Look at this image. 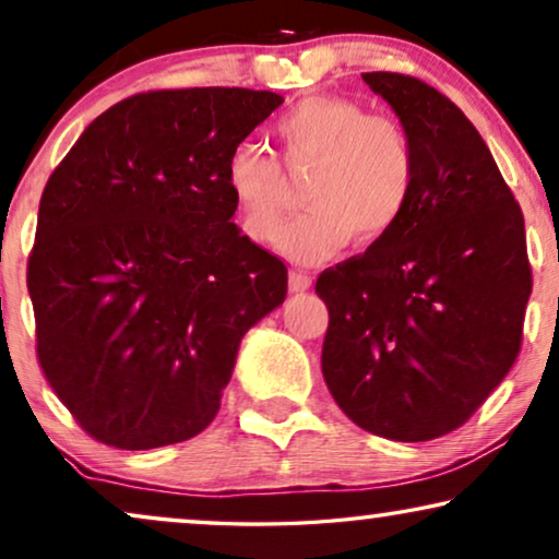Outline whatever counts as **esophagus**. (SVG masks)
<instances>
[{"instance_id":"obj_1","label":"esophagus","mask_w":559,"mask_h":559,"mask_svg":"<svg viewBox=\"0 0 559 559\" xmlns=\"http://www.w3.org/2000/svg\"><path fill=\"white\" fill-rule=\"evenodd\" d=\"M310 287H312V277L308 272H302V270L289 272V289H293V293H305V289H310Z\"/></svg>"}]
</instances>
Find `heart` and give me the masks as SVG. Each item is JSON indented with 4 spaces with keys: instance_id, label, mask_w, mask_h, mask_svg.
Wrapping results in <instances>:
<instances>
[{
    "instance_id": "obj_1",
    "label": "heart",
    "mask_w": 559,
    "mask_h": 559,
    "mask_svg": "<svg viewBox=\"0 0 559 559\" xmlns=\"http://www.w3.org/2000/svg\"><path fill=\"white\" fill-rule=\"evenodd\" d=\"M287 167L312 165L302 201L310 205L280 234L287 182L280 159L257 142L226 155L224 186L247 239L270 243L295 262L318 264L354 239L377 247L400 226L417 188V152L396 119L369 114L354 98L308 96L274 124Z\"/></svg>"
}]
</instances>
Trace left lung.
Returning <instances> with one entry per match:
<instances>
[{
    "label": "left lung",
    "mask_w": 559,
    "mask_h": 559,
    "mask_svg": "<svg viewBox=\"0 0 559 559\" xmlns=\"http://www.w3.org/2000/svg\"><path fill=\"white\" fill-rule=\"evenodd\" d=\"M417 152L400 226L320 272L323 377L366 432L425 442L457 430L522 350L532 295L524 216L471 119L404 73H364Z\"/></svg>",
    "instance_id": "8db88e82"
}]
</instances>
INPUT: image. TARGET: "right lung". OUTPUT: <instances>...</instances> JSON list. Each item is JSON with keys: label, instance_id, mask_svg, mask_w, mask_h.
Instances as JSON below:
<instances>
[{"label": "right lung", "instance_id": "obj_1", "mask_svg": "<svg viewBox=\"0 0 559 559\" xmlns=\"http://www.w3.org/2000/svg\"><path fill=\"white\" fill-rule=\"evenodd\" d=\"M280 104L224 86L129 96L48 178L27 259L37 364L104 445L203 432L243 333L285 302V262L236 228L224 186L228 152Z\"/></svg>", "mask_w": 559, "mask_h": 559}]
</instances>
